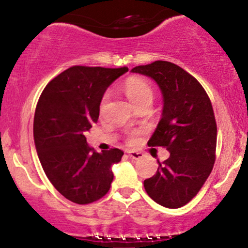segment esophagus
I'll list each match as a JSON object with an SVG mask.
<instances>
[{"mask_svg": "<svg viewBox=\"0 0 248 248\" xmlns=\"http://www.w3.org/2000/svg\"><path fill=\"white\" fill-rule=\"evenodd\" d=\"M128 155H129V157L132 158V160H141V158L143 157V154L140 152H135V150H129V152H128Z\"/></svg>", "mask_w": 248, "mask_h": 248, "instance_id": "34e87169", "label": "esophagus"}]
</instances>
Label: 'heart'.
I'll return each instance as SVG.
<instances>
[{
	"instance_id": "obj_1",
	"label": "heart",
	"mask_w": 248,
	"mask_h": 248,
	"mask_svg": "<svg viewBox=\"0 0 248 248\" xmlns=\"http://www.w3.org/2000/svg\"><path fill=\"white\" fill-rule=\"evenodd\" d=\"M124 91L126 93L130 102L138 108L141 105L150 102L152 104L154 99V90L150 86V84L144 79L139 78V77H132V78H128L124 84ZM108 94L106 93L102 96L101 100V107L104 106L105 102L107 100ZM138 140V134L135 132L128 134L127 141L128 143H135Z\"/></svg>"
}]
</instances>
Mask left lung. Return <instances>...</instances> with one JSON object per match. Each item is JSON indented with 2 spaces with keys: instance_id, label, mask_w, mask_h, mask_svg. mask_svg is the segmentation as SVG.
I'll use <instances>...</instances> for the list:
<instances>
[{
  "instance_id": "obj_1",
  "label": "left lung",
  "mask_w": 248,
  "mask_h": 248,
  "mask_svg": "<svg viewBox=\"0 0 248 248\" xmlns=\"http://www.w3.org/2000/svg\"><path fill=\"white\" fill-rule=\"evenodd\" d=\"M132 72L160 87L162 118L148 146L170 153L164 162L157 161V171L144 181V189L157 204L177 209L197 195L215 164L217 124L211 101L197 79L170 62L140 65Z\"/></svg>"
}]
</instances>
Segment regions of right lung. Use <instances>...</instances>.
Here are the masks:
<instances>
[{"instance_id": "1", "label": "right lung", "mask_w": 248, "mask_h": 248, "mask_svg": "<svg viewBox=\"0 0 248 248\" xmlns=\"http://www.w3.org/2000/svg\"><path fill=\"white\" fill-rule=\"evenodd\" d=\"M128 67L72 66L53 78L39 96L33 118L38 158L52 186L77 204H90L108 192L118 148L96 153L85 134L96 124L107 87Z\"/></svg>"}]
</instances>
